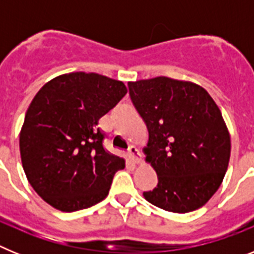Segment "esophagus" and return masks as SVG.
<instances>
[{"label": "esophagus", "instance_id": "34e87169", "mask_svg": "<svg viewBox=\"0 0 254 254\" xmlns=\"http://www.w3.org/2000/svg\"><path fill=\"white\" fill-rule=\"evenodd\" d=\"M128 156L131 159L132 163L134 164H140L141 163V152L138 151V149L136 146H129L128 149Z\"/></svg>", "mask_w": 254, "mask_h": 254}]
</instances>
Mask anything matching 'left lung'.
<instances>
[{"label":"left lung","mask_w":254,"mask_h":254,"mask_svg":"<svg viewBox=\"0 0 254 254\" xmlns=\"http://www.w3.org/2000/svg\"><path fill=\"white\" fill-rule=\"evenodd\" d=\"M129 96L149 131L143 149L158 186L143 192L165 211L202 207L219 190L230 159V134L202 86L167 76L128 82Z\"/></svg>","instance_id":"1"}]
</instances>
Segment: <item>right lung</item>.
<instances>
[{"label": "right lung", "mask_w": 254, "mask_h": 254, "mask_svg": "<svg viewBox=\"0 0 254 254\" xmlns=\"http://www.w3.org/2000/svg\"><path fill=\"white\" fill-rule=\"evenodd\" d=\"M127 94L122 81L98 73H64L31 100L20 131L24 172L34 190L64 212L96 205L109 193L125 159L103 147L96 126Z\"/></svg>", "instance_id": "add662e5"}]
</instances>
